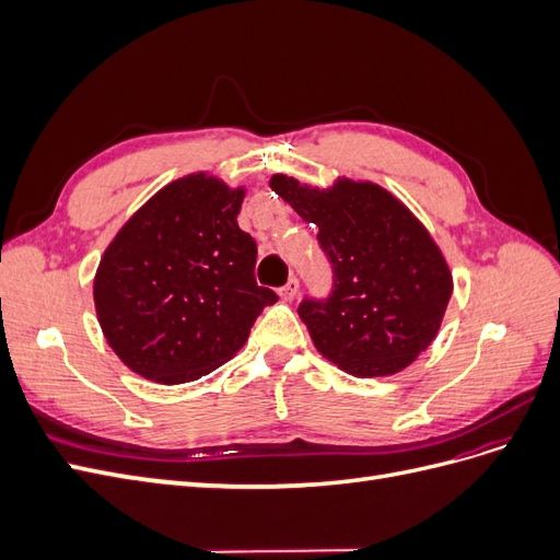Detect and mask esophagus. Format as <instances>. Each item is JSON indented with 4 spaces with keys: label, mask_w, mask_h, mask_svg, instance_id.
<instances>
[{
    "label": "esophagus",
    "mask_w": 560,
    "mask_h": 560,
    "mask_svg": "<svg viewBox=\"0 0 560 560\" xmlns=\"http://www.w3.org/2000/svg\"><path fill=\"white\" fill-rule=\"evenodd\" d=\"M299 290H301L299 280H296V278H290V280H287L284 287H280V296H282V301H294V299L299 296Z\"/></svg>",
    "instance_id": "1"
}]
</instances>
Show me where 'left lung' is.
<instances>
[{
	"mask_svg": "<svg viewBox=\"0 0 560 560\" xmlns=\"http://www.w3.org/2000/svg\"><path fill=\"white\" fill-rule=\"evenodd\" d=\"M270 189L319 229V249L331 264V292L299 303L315 348L362 378L409 366L434 341L453 294L428 229L371 182L338 179L317 191L273 175Z\"/></svg>",
	"mask_w": 560,
	"mask_h": 560,
	"instance_id": "obj_1",
	"label": "left lung"
}]
</instances>
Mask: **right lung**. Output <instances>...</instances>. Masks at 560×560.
Masks as SVG:
<instances>
[{
	"mask_svg": "<svg viewBox=\"0 0 560 560\" xmlns=\"http://www.w3.org/2000/svg\"><path fill=\"white\" fill-rule=\"evenodd\" d=\"M243 189L208 175L167 184L105 249L93 296L107 343L135 374L189 383L238 352L278 294L254 278Z\"/></svg>",
	"mask_w": 560,
	"mask_h": 560,
	"instance_id": "add662e5",
	"label": "right lung"
}]
</instances>
